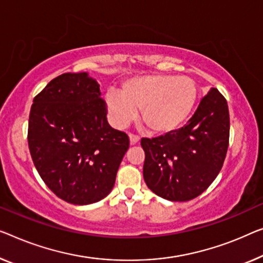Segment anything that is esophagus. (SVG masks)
<instances>
[{
  "label": "esophagus",
  "instance_id": "1",
  "mask_svg": "<svg viewBox=\"0 0 263 263\" xmlns=\"http://www.w3.org/2000/svg\"><path fill=\"white\" fill-rule=\"evenodd\" d=\"M130 144L131 145H135V144H137L139 142V137L138 136H136V135H132V133H130Z\"/></svg>",
  "mask_w": 263,
  "mask_h": 263
}]
</instances>
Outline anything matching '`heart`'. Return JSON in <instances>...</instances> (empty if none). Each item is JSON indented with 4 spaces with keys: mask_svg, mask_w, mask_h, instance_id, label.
Segmentation results:
<instances>
[{
    "mask_svg": "<svg viewBox=\"0 0 263 263\" xmlns=\"http://www.w3.org/2000/svg\"><path fill=\"white\" fill-rule=\"evenodd\" d=\"M197 100V86L189 77L146 74L120 85L119 94L108 93L105 103L113 123L124 126L135 118L152 135L177 131L189 118Z\"/></svg>",
    "mask_w": 263,
    "mask_h": 263,
    "instance_id": "1",
    "label": "heart"
}]
</instances>
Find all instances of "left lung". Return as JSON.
I'll return each mask as SVG.
<instances>
[{"label":"left lung","instance_id":"1","mask_svg":"<svg viewBox=\"0 0 263 263\" xmlns=\"http://www.w3.org/2000/svg\"><path fill=\"white\" fill-rule=\"evenodd\" d=\"M229 109L217 88H210L182 128L143 138L144 181L159 197L190 201L214 182L229 145Z\"/></svg>","mask_w":263,"mask_h":263}]
</instances>
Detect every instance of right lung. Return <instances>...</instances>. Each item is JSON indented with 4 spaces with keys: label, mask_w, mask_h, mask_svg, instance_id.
I'll list each match as a JSON object with an SVG mask.
<instances>
[{
    "label": "right lung",
    "mask_w": 263,
    "mask_h": 263,
    "mask_svg": "<svg viewBox=\"0 0 263 263\" xmlns=\"http://www.w3.org/2000/svg\"><path fill=\"white\" fill-rule=\"evenodd\" d=\"M99 84L88 73H64L34 98L28 145L34 165L59 198L77 205L111 193L130 140L107 123Z\"/></svg>",
    "instance_id": "obj_1"
}]
</instances>
